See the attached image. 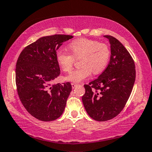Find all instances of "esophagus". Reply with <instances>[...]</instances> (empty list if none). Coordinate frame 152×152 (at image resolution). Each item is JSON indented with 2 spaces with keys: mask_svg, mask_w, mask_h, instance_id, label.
I'll list each match as a JSON object with an SVG mask.
<instances>
[{
  "mask_svg": "<svg viewBox=\"0 0 152 152\" xmlns=\"http://www.w3.org/2000/svg\"><path fill=\"white\" fill-rule=\"evenodd\" d=\"M71 85H72V88H74L76 87V84H75V83H71Z\"/></svg>",
  "mask_w": 152,
  "mask_h": 152,
  "instance_id": "esophagus-1",
  "label": "esophagus"
}]
</instances>
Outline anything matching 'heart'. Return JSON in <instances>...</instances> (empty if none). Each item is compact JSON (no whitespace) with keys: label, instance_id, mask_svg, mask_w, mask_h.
<instances>
[{"label":"heart","instance_id":"obj_1","mask_svg":"<svg viewBox=\"0 0 152 152\" xmlns=\"http://www.w3.org/2000/svg\"><path fill=\"white\" fill-rule=\"evenodd\" d=\"M72 54L60 48L56 53V61L63 72H70L75 59L80 60L79 68L73 71L66 79L79 82L87 78L92 71L98 74L106 67L110 57V50L106 44L97 40L80 38L72 42L68 46Z\"/></svg>","mask_w":152,"mask_h":152}]
</instances>
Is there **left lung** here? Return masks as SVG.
Instances as JSON below:
<instances>
[{
  "instance_id": "1",
  "label": "left lung",
  "mask_w": 152,
  "mask_h": 152,
  "mask_svg": "<svg viewBox=\"0 0 152 152\" xmlns=\"http://www.w3.org/2000/svg\"><path fill=\"white\" fill-rule=\"evenodd\" d=\"M104 37L110 43V62L98 78L84 85L82 98L88 114L98 122L111 120L122 112L136 80L135 63L129 52L115 38Z\"/></svg>"
}]
</instances>
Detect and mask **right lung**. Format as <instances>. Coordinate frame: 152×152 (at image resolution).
Returning <instances> with one entry per match:
<instances>
[{"label": "right lung", "instance_id": "right-lung-1", "mask_svg": "<svg viewBox=\"0 0 152 152\" xmlns=\"http://www.w3.org/2000/svg\"><path fill=\"white\" fill-rule=\"evenodd\" d=\"M71 35L43 37L24 48L16 64V85L22 104L30 115L43 122L58 118L72 91L70 82L52 84L60 74L56 53Z\"/></svg>", "mask_w": 152, "mask_h": 152}]
</instances>
